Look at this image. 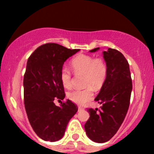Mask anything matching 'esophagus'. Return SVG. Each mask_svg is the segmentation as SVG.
Segmentation results:
<instances>
[{"mask_svg":"<svg viewBox=\"0 0 154 154\" xmlns=\"http://www.w3.org/2000/svg\"><path fill=\"white\" fill-rule=\"evenodd\" d=\"M83 110V109L82 107H78V111H82Z\"/></svg>","mask_w":154,"mask_h":154,"instance_id":"esophagus-1","label":"esophagus"}]
</instances>
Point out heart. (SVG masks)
Listing matches in <instances>:
<instances>
[{
  "label": "heart",
  "instance_id": "1",
  "mask_svg": "<svg viewBox=\"0 0 154 154\" xmlns=\"http://www.w3.org/2000/svg\"><path fill=\"white\" fill-rule=\"evenodd\" d=\"M71 65L75 74L84 75V89H75L68 93L69 99L78 105H83L92 99L93 88L99 90L107 77L108 67L104 60L94 59L89 55L79 54L72 59ZM60 79L63 87L72 86V73L66 67H63L60 72Z\"/></svg>",
  "mask_w": 154,
  "mask_h": 154
}]
</instances>
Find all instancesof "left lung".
<instances>
[{"label": "left lung", "instance_id": "8db88e82", "mask_svg": "<svg viewBox=\"0 0 154 154\" xmlns=\"http://www.w3.org/2000/svg\"><path fill=\"white\" fill-rule=\"evenodd\" d=\"M99 48L90 52H95ZM108 67L107 77L95 98L100 109H88L89 119L85 125L88 137L96 143L109 141L118 131L128 113L132 84L128 61L119 51H103Z\"/></svg>", "mask_w": 154, "mask_h": 154}]
</instances>
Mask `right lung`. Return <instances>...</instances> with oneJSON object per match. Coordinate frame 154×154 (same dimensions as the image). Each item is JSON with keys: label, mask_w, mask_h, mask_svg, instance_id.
<instances>
[{"label": "right lung", "mask_w": 154, "mask_h": 154, "mask_svg": "<svg viewBox=\"0 0 154 154\" xmlns=\"http://www.w3.org/2000/svg\"><path fill=\"white\" fill-rule=\"evenodd\" d=\"M79 49H68L56 43L38 47L27 60L24 76V101L28 119L39 137L59 140L78 108L70 100L60 106L54 100L65 97L60 72L63 63Z\"/></svg>", "instance_id": "right-lung-1"}]
</instances>
